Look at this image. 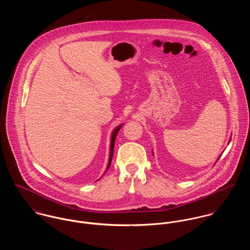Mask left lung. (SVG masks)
Masks as SVG:
<instances>
[{"instance_id": "1", "label": "left lung", "mask_w": 250, "mask_h": 250, "mask_svg": "<svg viewBox=\"0 0 250 250\" xmlns=\"http://www.w3.org/2000/svg\"><path fill=\"white\" fill-rule=\"evenodd\" d=\"M230 141H231V140H229V142H228V143H230Z\"/></svg>"}]
</instances>
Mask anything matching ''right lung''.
<instances>
[{
	"instance_id": "add662e5",
	"label": "right lung",
	"mask_w": 250,
	"mask_h": 250,
	"mask_svg": "<svg viewBox=\"0 0 250 250\" xmlns=\"http://www.w3.org/2000/svg\"><path fill=\"white\" fill-rule=\"evenodd\" d=\"M123 126V125H118L114 130H113V132H112L111 135V142H110V155H109V161H108V165H107V167H106V170L109 168V167L111 165V161H112V157H113V151H114V144H115V140H116V136H117V134H118V132H119V130L121 129V127ZM106 170L104 171V172H106Z\"/></svg>"
}]
</instances>
